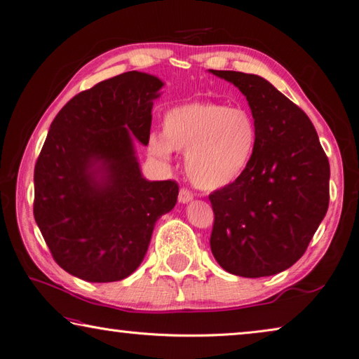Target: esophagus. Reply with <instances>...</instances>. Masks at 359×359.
Instances as JSON below:
<instances>
[{
	"mask_svg": "<svg viewBox=\"0 0 359 359\" xmlns=\"http://www.w3.org/2000/svg\"><path fill=\"white\" fill-rule=\"evenodd\" d=\"M193 193H191V191H188V189H185V188H182L180 191H179V202L180 203H188V202H191V200H193Z\"/></svg>",
	"mask_w": 359,
	"mask_h": 359,
	"instance_id": "esophagus-1",
	"label": "esophagus"
}]
</instances>
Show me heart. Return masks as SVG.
Here are the masks:
<instances>
[{
    "label": "heart",
    "mask_w": 359,
    "mask_h": 359,
    "mask_svg": "<svg viewBox=\"0 0 359 359\" xmlns=\"http://www.w3.org/2000/svg\"><path fill=\"white\" fill-rule=\"evenodd\" d=\"M258 140L252 114L245 108L215 102H188L170 108L163 131L149 136L148 149L170 159L172 149L187 151L185 171L200 189L234 183L251 163Z\"/></svg>",
    "instance_id": "obj_1"
}]
</instances>
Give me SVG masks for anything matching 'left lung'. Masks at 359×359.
Listing matches in <instances>:
<instances>
[{"instance_id":"obj_1","label":"left lung","mask_w":359,"mask_h":359,"mask_svg":"<svg viewBox=\"0 0 359 359\" xmlns=\"http://www.w3.org/2000/svg\"><path fill=\"white\" fill-rule=\"evenodd\" d=\"M211 73L245 95L258 128L246 171L210 196L211 251L229 273L269 277L302 258L326 215L329 161L311 119L269 81L231 70Z\"/></svg>"}]
</instances>
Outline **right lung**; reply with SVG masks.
<instances>
[{
    "mask_svg": "<svg viewBox=\"0 0 359 359\" xmlns=\"http://www.w3.org/2000/svg\"><path fill=\"white\" fill-rule=\"evenodd\" d=\"M165 84L127 72L67 102L35 165L33 215L56 263L90 283L135 272L156 222L177 202L172 180L142 176L135 142L148 145Z\"/></svg>",
    "mask_w": 359,
    "mask_h": 359,
    "instance_id": "1",
    "label": "right lung"
}]
</instances>
